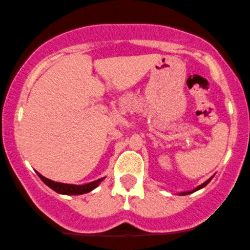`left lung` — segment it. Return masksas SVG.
I'll list each match as a JSON object with an SVG mask.
<instances>
[{"instance_id": "8db88e82", "label": "left lung", "mask_w": 250, "mask_h": 250, "mask_svg": "<svg viewBox=\"0 0 250 250\" xmlns=\"http://www.w3.org/2000/svg\"><path fill=\"white\" fill-rule=\"evenodd\" d=\"M212 178L213 177H211L210 178V179H208L207 180V182H205V183H203L202 184V185H199V186H197V188H194V190H192V191H186V192H180V196H186V194H190V193H193V192H196V191H198V190H201V188H205V186H207L208 185V184H209L210 183V180L211 179H212Z\"/></svg>"}]
</instances>
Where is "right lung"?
Returning a JSON list of instances; mask_svg holds the SVG:
<instances>
[{
    "label": "right lung",
    "instance_id": "right-lung-1",
    "mask_svg": "<svg viewBox=\"0 0 250 250\" xmlns=\"http://www.w3.org/2000/svg\"><path fill=\"white\" fill-rule=\"evenodd\" d=\"M37 174L39 175V178L42 180L48 188H51L52 190L58 192L60 194H67V196H77V194H84L87 192L92 191L94 188H97L100 185L101 182H103L104 178H100V179L95 180V182L84 184V185H73V184H64V183H58L53 182V180L47 179L43 175H41L39 172H37Z\"/></svg>",
    "mask_w": 250,
    "mask_h": 250
}]
</instances>
